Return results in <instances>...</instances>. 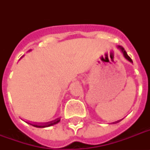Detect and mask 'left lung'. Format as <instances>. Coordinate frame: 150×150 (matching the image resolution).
<instances>
[{"instance_id":"left-lung-1","label":"left lung","mask_w":150,"mask_h":150,"mask_svg":"<svg viewBox=\"0 0 150 150\" xmlns=\"http://www.w3.org/2000/svg\"><path fill=\"white\" fill-rule=\"evenodd\" d=\"M120 47V49H121V51H122V53H123L125 57V58L127 59L128 61H130V62H132V60L130 57L128 56V54H127V53H126V51H125V49H124L123 47Z\"/></svg>"}]
</instances>
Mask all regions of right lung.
<instances>
[{"instance_id":"1","label":"right lung","mask_w":150,"mask_h":150,"mask_svg":"<svg viewBox=\"0 0 150 150\" xmlns=\"http://www.w3.org/2000/svg\"><path fill=\"white\" fill-rule=\"evenodd\" d=\"M60 121H61V119L57 118L56 119V120H54V121H50V122L40 124V125H37V124H32V123H29V122H26V123L29 124V125H31L34 126V127H36V128H47V127H50V126L54 125H56V124L58 123Z\"/></svg>"}]
</instances>
